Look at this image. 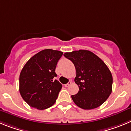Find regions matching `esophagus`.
<instances>
[{"label":"esophagus","mask_w":131,"mask_h":131,"mask_svg":"<svg viewBox=\"0 0 131 131\" xmlns=\"http://www.w3.org/2000/svg\"><path fill=\"white\" fill-rule=\"evenodd\" d=\"M71 83H72L71 82H68V83H67V84L64 85V86H65V87H68V86L70 85H71Z\"/></svg>","instance_id":"34e87169"}]
</instances>
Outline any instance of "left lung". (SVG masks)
<instances>
[{
	"mask_svg": "<svg viewBox=\"0 0 131 131\" xmlns=\"http://www.w3.org/2000/svg\"><path fill=\"white\" fill-rule=\"evenodd\" d=\"M64 56L72 62L76 70L74 82L79 91L71 96L74 103L84 110L100 106L112 91V76L106 64L88 50L65 53Z\"/></svg>",
	"mask_w": 131,
	"mask_h": 131,
	"instance_id": "obj_1",
	"label": "left lung"
}]
</instances>
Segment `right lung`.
Segmentation results:
<instances>
[{
	"mask_svg": "<svg viewBox=\"0 0 131 131\" xmlns=\"http://www.w3.org/2000/svg\"><path fill=\"white\" fill-rule=\"evenodd\" d=\"M63 53L43 49L27 62L19 76V92L23 99L32 108L45 110L55 104L62 85L55 68Z\"/></svg>",
	"mask_w": 131,
	"mask_h": 131,
	"instance_id": "obj_1",
	"label": "right lung"
}]
</instances>
